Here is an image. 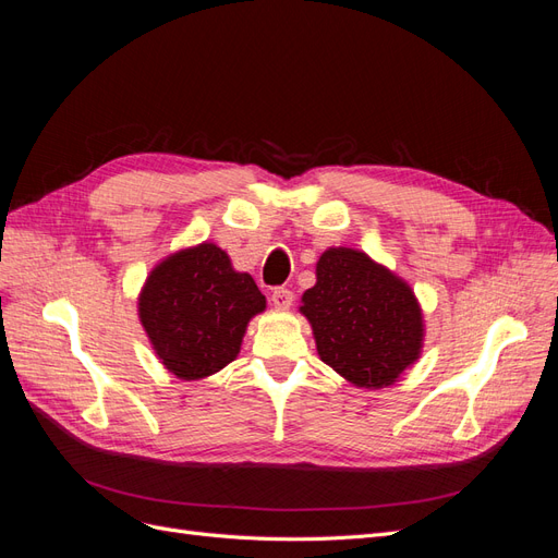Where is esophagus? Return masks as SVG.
I'll use <instances>...</instances> for the list:
<instances>
[{"label":"esophagus","mask_w":558,"mask_h":558,"mask_svg":"<svg viewBox=\"0 0 558 558\" xmlns=\"http://www.w3.org/2000/svg\"><path fill=\"white\" fill-rule=\"evenodd\" d=\"M272 305L279 310H289L293 305V291L279 286V289L272 291Z\"/></svg>","instance_id":"esophagus-1"}]
</instances>
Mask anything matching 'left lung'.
Here are the masks:
<instances>
[{
    "instance_id": "8db88e82",
    "label": "left lung",
    "mask_w": 558,
    "mask_h": 558,
    "mask_svg": "<svg viewBox=\"0 0 558 558\" xmlns=\"http://www.w3.org/2000/svg\"><path fill=\"white\" fill-rule=\"evenodd\" d=\"M300 312L320 361L356 386L393 384L418 359L424 320L412 289L361 251H326Z\"/></svg>"
}]
</instances>
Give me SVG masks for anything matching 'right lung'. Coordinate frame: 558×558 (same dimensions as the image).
<instances>
[{"instance_id":"right-lung-1","label":"right lung","mask_w":558,"mask_h":558,"mask_svg":"<svg viewBox=\"0 0 558 558\" xmlns=\"http://www.w3.org/2000/svg\"><path fill=\"white\" fill-rule=\"evenodd\" d=\"M265 295L228 253L199 244L162 260L140 295V318L162 365L179 379H202L240 353L251 316Z\"/></svg>"}]
</instances>
